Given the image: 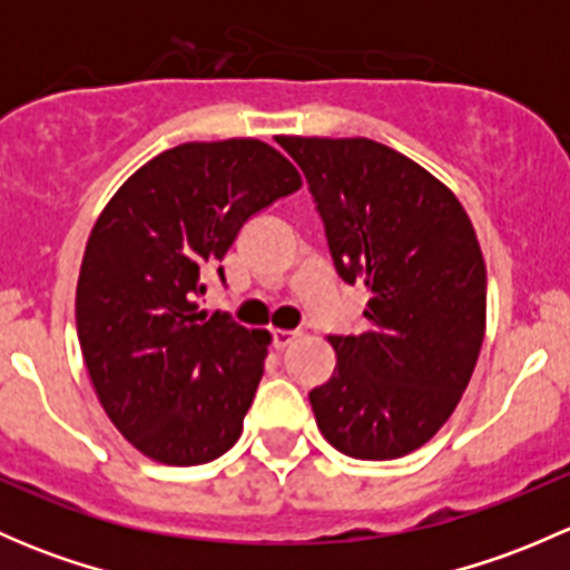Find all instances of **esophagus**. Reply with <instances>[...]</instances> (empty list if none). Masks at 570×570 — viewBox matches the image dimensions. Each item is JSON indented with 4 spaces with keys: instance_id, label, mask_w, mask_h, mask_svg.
<instances>
[{
    "instance_id": "34e87169",
    "label": "esophagus",
    "mask_w": 570,
    "mask_h": 570,
    "mask_svg": "<svg viewBox=\"0 0 570 570\" xmlns=\"http://www.w3.org/2000/svg\"><path fill=\"white\" fill-rule=\"evenodd\" d=\"M295 338H297V331H273V344L278 350L289 347V344L295 342Z\"/></svg>"
}]
</instances>
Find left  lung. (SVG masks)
Masks as SVG:
<instances>
[{
	"label": "left lung",
	"mask_w": 570,
	"mask_h": 570,
	"mask_svg": "<svg viewBox=\"0 0 570 570\" xmlns=\"http://www.w3.org/2000/svg\"><path fill=\"white\" fill-rule=\"evenodd\" d=\"M303 170L364 333H331L336 370L308 392L317 428L358 461L428 444L469 386L485 336V262L461 200L366 137H281Z\"/></svg>",
	"instance_id": "obj_1"
}]
</instances>
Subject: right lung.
Here are the masks:
<instances>
[{"mask_svg": "<svg viewBox=\"0 0 570 570\" xmlns=\"http://www.w3.org/2000/svg\"><path fill=\"white\" fill-rule=\"evenodd\" d=\"M301 189L262 140L184 142L101 212L77 284V333L107 416L151 461L200 465L237 444L269 333L198 312L239 228Z\"/></svg>", "mask_w": 570, "mask_h": 570, "instance_id": "add662e5", "label": "right lung"}]
</instances>
